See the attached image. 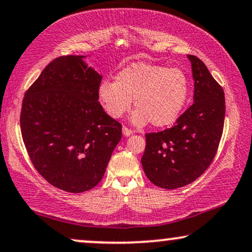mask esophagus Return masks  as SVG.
Here are the masks:
<instances>
[{
    "label": "esophagus",
    "mask_w": 252,
    "mask_h": 252,
    "mask_svg": "<svg viewBox=\"0 0 252 252\" xmlns=\"http://www.w3.org/2000/svg\"><path fill=\"white\" fill-rule=\"evenodd\" d=\"M123 134L125 136H129L130 134H133V130L132 129H129V128H127L126 126H124L123 127Z\"/></svg>",
    "instance_id": "obj_1"
}]
</instances>
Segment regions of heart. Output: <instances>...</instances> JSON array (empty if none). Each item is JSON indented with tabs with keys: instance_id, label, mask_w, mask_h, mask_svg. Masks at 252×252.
Segmentation results:
<instances>
[{
	"instance_id": "heart-1",
	"label": "heart",
	"mask_w": 252,
	"mask_h": 252,
	"mask_svg": "<svg viewBox=\"0 0 252 252\" xmlns=\"http://www.w3.org/2000/svg\"><path fill=\"white\" fill-rule=\"evenodd\" d=\"M97 94L111 118H122L134 99V125L143 126L150 122L155 127H166L176 123L184 110L190 81L179 68L138 62L118 71L114 82L103 81Z\"/></svg>"
}]
</instances>
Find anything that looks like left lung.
<instances>
[{
    "mask_svg": "<svg viewBox=\"0 0 252 252\" xmlns=\"http://www.w3.org/2000/svg\"><path fill=\"white\" fill-rule=\"evenodd\" d=\"M194 80L193 104L171 128L146 134L141 163L153 184L174 190L190 184L211 165L223 130L224 93L200 59L188 55Z\"/></svg>",
    "mask_w": 252,
    "mask_h": 252,
    "instance_id": "1",
    "label": "left lung"
}]
</instances>
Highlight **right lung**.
I'll return each instance as SVG.
<instances>
[{
    "label": "right lung",
    "mask_w": 252,
    "mask_h": 252,
    "mask_svg": "<svg viewBox=\"0 0 252 252\" xmlns=\"http://www.w3.org/2000/svg\"><path fill=\"white\" fill-rule=\"evenodd\" d=\"M84 55L54 59L25 93L21 130L37 171L70 193L91 190L103 178L122 125L98 102L102 76Z\"/></svg>",
    "instance_id": "1"
}]
</instances>
